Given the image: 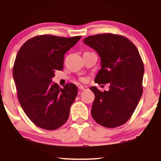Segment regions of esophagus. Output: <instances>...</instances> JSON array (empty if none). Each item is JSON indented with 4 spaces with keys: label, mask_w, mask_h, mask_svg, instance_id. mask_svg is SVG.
I'll return each mask as SVG.
<instances>
[{
    "label": "esophagus",
    "mask_w": 161,
    "mask_h": 161,
    "mask_svg": "<svg viewBox=\"0 0 161 161\" xmlns=\"http://www.w3.org/2000/svg\"><path fill=\"white\" fill-rule=\"evenodd\" d=\"M78 89H80V91H83V90H87L89 89V88H88L87 86H79Z\"/></svg>",
    "instance_id": "esophagus-1"
}]
</instances>
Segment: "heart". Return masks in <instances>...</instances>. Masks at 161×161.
<instances>
[{
  "label": "heart",
  "mask_w": 161,
  "mask_h": 161,
  "mask_svg": "<svg viewBox=\"0 0 161 161\" xmlns=\"http://www.w3.org/2000/svg\"><path fill=\"white\" fill-rule=\"evenodd\" d=\"M81 80H82V81H85V80H86V78H81Z\"/></svg>",
  "instance_id": "obj_1"
}]
</instances>
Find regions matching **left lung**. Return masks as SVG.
Segmentation results:
<instances>
[{
  "label": "left lung",
  "mask_w": 161,
  "mask_h": 161,
  "mask_svg": "<svg viewBox=\"0 0 161 161\" xmlns=\"http://www.w3.org/2000/svg\"><path fill=\"white\" fill-rule=\"evenodd\" d=\"M83 42L95 50L101 59L94 81L110 83L108 91L103 92L90 88L95 96L92 117L103 127L121 126L133 115L142 95L144 67L139 52L128 39L117 34L94 35Z\"/></svg>",
  "instance_id": "obj_1"
}]
</instances>
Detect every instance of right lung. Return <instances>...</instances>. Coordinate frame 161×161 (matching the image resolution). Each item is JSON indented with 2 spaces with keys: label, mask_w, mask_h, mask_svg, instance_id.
Here are the masks:
<instances>
[{
  "label": "right lung",
  "mask_w": 161,
  "mask_h": 161,
  "mask_svg": "<svg viewBox=\"0 0 161 161\" xmlns=\"http://www.w3.org/2000/svg\"><path fill=\"white\" fill-rule=\"evenodd\" d=\"M81 38L40 35L28 39L17 53L13 77L22 108L37 127L53 130L67 122L78 94L73 83L63 89L50 83L62 70L64 54Z\"/></svg>",
  "instance_id": "obj_1"
}]
</instances>
